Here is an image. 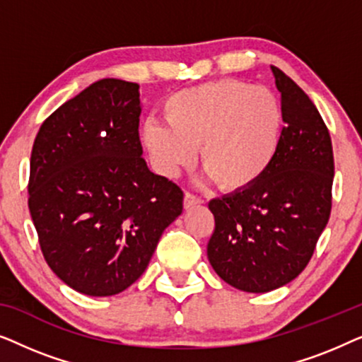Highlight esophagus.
I'll use <instances>...</instances> for the list:
<instances>
[{"label":"esophagus","instance_id":"1","mask_svg":"<svg viewBox=\"0 0 362 362\" xmlns=\"http://www.w3.org/2000/svg\"><path fill=\"white\" fill-rule=\"evenodd\" d=\"M201 199L194 194H191V192H186L185 194V209H191V207H194L197 204H201Z\"/></svg>","mask_w":362,"mask_h":362}]
</instances>
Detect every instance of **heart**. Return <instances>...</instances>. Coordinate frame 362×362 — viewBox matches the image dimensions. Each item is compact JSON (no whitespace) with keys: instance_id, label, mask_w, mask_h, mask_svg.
Instances as JSON below:
<instances>
[{"instance_id":"heart-1","label":"heart","mask_w":362,"mask_h":362,"mask_svg":"<svg viewBox=\"0 0 362 362\" xmlns=\"http://www.w3.org/2000/svg\"><path fill=\"white\" fill-rule=\"evenodd\" d=\"M160 122H146L141 143L161 175L175 176L194 161L222 191L249 189L279 155L284 110L269 88L217 81L173 93Z\"/></svg>"}]
</instances>
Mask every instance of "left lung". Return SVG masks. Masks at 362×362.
Instances as JSON below:
<instances>
[{
  "label": "left lung",
  "mask_w": 362,
  "mask_h": 362,
  "mask_svg": "<svg viewBox=\"0 0 362 362\" xmlns=\"http://www.w3.org/2000/svg\"><path fill=\"white\" fill-rule=\"evenodd\" d=\"M285 127L279 155L249 189L209 202L207 259L226 284L267 293L295 280L328 224L334 177L329 132L310 97L272 66Z\"/></svg>",
  "instance_id": "left-lung-1"
}]
</instances>
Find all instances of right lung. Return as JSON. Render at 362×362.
<instances>
[{"label": "right lung", "mask_w": 362, "mask_h": 362, "mask_svg": "<svg viewBox=\"0 0 362 362\" xmlns=\"http://www.w3.org/2000/svg\"><path fill=\"white\" fill-rule=\"evenodd\" d=\"M140 86L102 78L41 125L31 153L29 212L51 270L88 296L140 279L182 212V191L150 171L138 136Z\"/></svg>", "instance_id": "add662e5"}]
</instances>
